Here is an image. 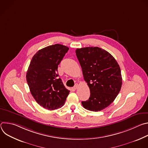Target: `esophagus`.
Segmentation results:
<instances>
[{
  "label": "esophagus",
  "instance_id": "esophagus-1",
  "mask_svg": "<svg viewBox=\"0 0 148 148\" xmlns=\"http://www.w3.org/2000/svg\"><path fill=\"white\" fill-rule=\"evenodd\" d=\"M78 88V84H75V85L74 86V87H73V89L74 90H77Z\"/></svg>",
  "mask_w": 148,
  "mask_h": 148
}]
</instances>
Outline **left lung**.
Returning a JSON list of instances; mask_svg holds the SVG:
<instances>
[{"label":"left lung","instance_id":"left-lung-1","mask_svg":"<svg viewBox=\"0 0 148 148\" xmlns=\"http://www.w3.org/2000/svg\"><path fill=\"white\" fill-rule=\"evenodd\" d=\"M75 53L91 93L87 101L81 102L82 106L91 111H101L115 100L121 90L119 66L110 53L98 47L77 49Z\"/></svg>","mask_w":148,"mask_h":148}]
</instances>
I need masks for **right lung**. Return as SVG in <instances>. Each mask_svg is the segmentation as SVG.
<instances>
[{"label": "right lung", "mask_w": 148, "mask_h": 148, "mask_svg": "<svg viewBox=\"0 0 148 148\" xmlns=\"http://www.w3.org/2000/svg\"><path fill=\"white\" fill-rule=\"evenodd\" d=\"M69 50L56 44L38 50L33 57L26 73L31 94L43 108L54 110L64 104L70 91L57 73L58 66Z\"/></svg>", "instance_id": "add662e5"}]
</instances>
